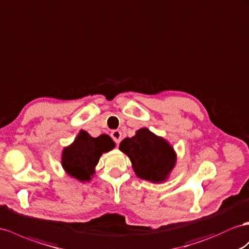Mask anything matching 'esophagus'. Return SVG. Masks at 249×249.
Returning <instances> with one entry per match:
<instances>
[{
	"label": "esophagus",
	"mask_w": 249,
	"mask_h": 249,
	"mask_svg": "<svg viewBox=\"0 0 249 249\" xmlns=\"http://www.w3.org/2000/svg\"><path fill=\"white\" fill-rule=\"evenodd\" d=\"M111 138L113 139L114 142L119 144L121 142V139H122V132H121L120 130H113L111 132Z\"/></svg>",
	"instance_id": "obj_1"
}]
</instances>
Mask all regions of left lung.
<instances>
[{"label":"left lung","mask_w":249,"mask_h":249,"mask_svg":"<svg viewBox=\"0 0 249 249\" xmlns=\"http://www.w3.org/2000/svg\"><path fill=\"white\" fill-rule=\"evenodd\" d=\"M119 148L129 158L136 176L151 183L167 181L177 163L174 146L146 127L125 138Z\"/></svg>","instance_id":"left-lung-1"}]
</instances>
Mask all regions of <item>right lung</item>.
<instances>
[{"label":"right lung","instance_id":"1","mask_svg":"<svg viewBox=\"0 0 249 249\" xmlns=\"http://www.w3.org/2000/svg\"><path fill=\"white\" fill-rule=\"evenodd\" d=\"M114 147L116 143L108 135L93 138L87 131L80 130L74 141L62 150V167L73 179L89 182L95 174L101 156Z\"/></svg>","mask_w":249,"mask_h":249}]
</instances>
